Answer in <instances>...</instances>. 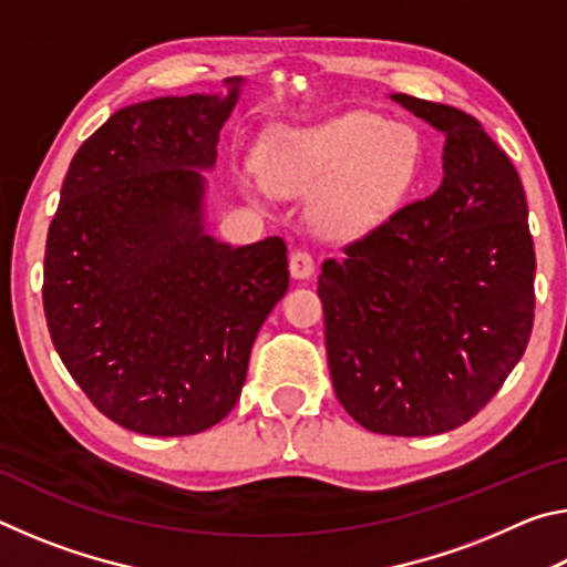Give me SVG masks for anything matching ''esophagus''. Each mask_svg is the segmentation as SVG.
<instances>
[{"instance_id":"34e87169","label":"esophagus","mask_w":567,"mask_h":567,"mask_svg":"<svg viewBox=\"0 0 567 567\" xmlns=\"http://www.w3.org/2000/svg\"><path fill=\"white\" fill-rule=\"evenodd\" d=\"M315 272V260L307 249H295L290 255V275L295 280H310Z\"/></svg>"}]
</instances>
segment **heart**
Listing matches in <instances>:
<instances>
[{"label": "heart", "mask_w": 567, "mask_h": 567, "mask_svg": "<svg viewBox=\"0 0 567 567\" xmlns=\"http://www.w3.org/2000/svg\"><path fill=\"white\" fill-rule=\"evenodd\" d=\"M417 172V134L368 112L285 130L262 159L272 189L287 195L319 189L310 219L330 239H354L380 227L405 203Z\"/></svg>", "instance_id": "obj_1"}]
</instances>
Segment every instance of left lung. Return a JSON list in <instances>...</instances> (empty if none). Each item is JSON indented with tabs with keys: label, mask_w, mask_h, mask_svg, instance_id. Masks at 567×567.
Masks as SVG:
<instances>
[{
	"label": "left lung",
	"mask_w": 567,
	"mask_h": 567,
	"mask_svg": "<svg viewBox=\"0 0 567 567\" xmlns=\"http://www.w3.org/2000/svg\"><path fill=\"white\" fill-rule=\"evenodd\" d=\"M445 134L443 182L324 260L334 395L370 433L425 437L477 415L520 362L535 247L520 175L475 117L392 94Z\"/></svg>",
	"instance_id": "left-lung-1"
}]
</instances>
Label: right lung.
<instances>
[{"label":"right lung","instance_id":"add662e5","mask_svg":"<svg viewBox=\"0 0 567 567\" xmlns=\"http://www.w3.org/2000/svg\"><path fill=\"white\" fill-rule=\"evenodd\" d=\"M227 94L130 104L70 162L47 235L42 302L54 350L102 415L177 437L235 408L257 332L290 285L287 245L205 233V175Z\"/></svg>","mask_w":567,"mask_h":567}]
</instances>
